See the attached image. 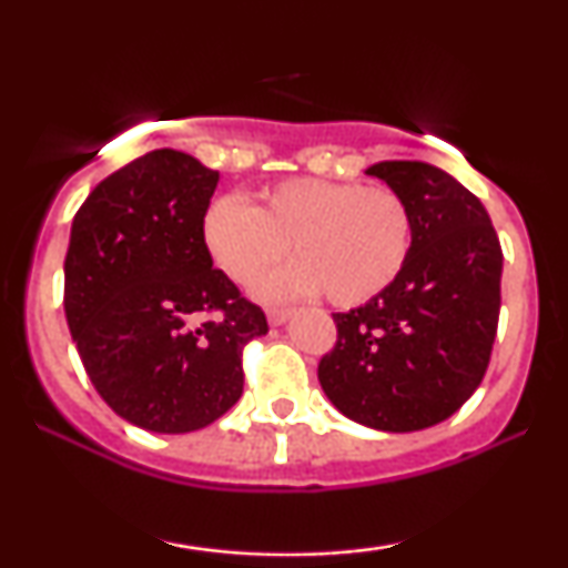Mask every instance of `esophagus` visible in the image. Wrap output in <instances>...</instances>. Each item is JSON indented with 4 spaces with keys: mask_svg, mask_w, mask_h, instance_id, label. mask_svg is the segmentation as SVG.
I'll return each mask as SVG.
<instances>
[{
    "mask_svg": "<svg viewBox=\"0 0 568 568\" xmlns=\"http://www.w3.org/2000/svg\"><path fill=\"white\" fill-rule=\"evenodd\" d=\"M291 315H293V310H285V306H272V310H266V321H270L272 325H283Z\"/></svg>",
    "mask_w": 568,
    "mask_h": 568,
    "instance_id": "esophagus-1",
    "label": "esophagus"
}]
</instances>
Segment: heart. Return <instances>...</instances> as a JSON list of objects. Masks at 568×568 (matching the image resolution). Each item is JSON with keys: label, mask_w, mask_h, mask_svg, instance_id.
Here are the masks:
<instances>
[{"label": "heart", "mask_w": 568, "mask_h": 568, "mask_svg": "<svg viewBox=\"0 0 568 568\" xmlns=\"http://www.w3.org/2000/svg\"><path fill=\"white\" fill-rule=\"evenodd\" d=\"M211 262L240 288L264 283L266 298L323 291L336 306L368 304L400 277L414 243L408 202L389 186L293 179L258 194L256 205L221 197L202 219Z\"/></svg>", "instance_id": "obj_1"}]
</instances>
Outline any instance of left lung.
I'll return each instance as SVG.
<instances>
[{"label": "left lung", "instance_id": "obj_1", "mask_svg": "<svg viewBox=\"0 0 568 568\" xmlns=\"http://www.w3.org/2000/svg\"><path fill=\"white\" fill-rule=\"evenodd\" d=\"M408 202L414 243L382 296L336 312L317 379L352 422L414 433L456 414L478 389L499 323L501 247L484 202L416 160L371 165Z\"/></svg>", "mask_w": 568, "mask_h": 568}]
</instances>
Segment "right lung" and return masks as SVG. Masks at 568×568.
Masks as SVG:
<instances>
[{"mask_svg": "<svg viewBox=\"0 0 568 568\" xmlns=\"http://www.w3.org/2000/svg\"><path fill=\"white\" fill-rule=\"evenodd\" d=\"M216 184L192 154L154 149L106 175L71 224V338L98 395L149 433L224 416L243 395L245 344L270 331L202 243Z\"/></svg>", "mask_w": 568, "mask_h": 568, "instance_id": "add662e5", "label": "right lung"}]
</instances>
